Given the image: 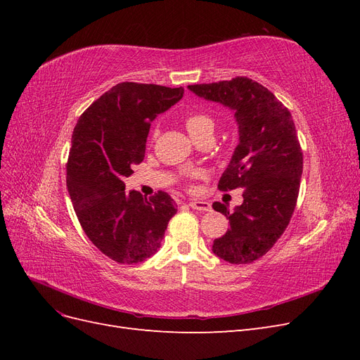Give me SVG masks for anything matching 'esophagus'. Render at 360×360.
<instances>
[{
	"label": "esophagus",
	"mask_w": 360,
	"mask_h": 360,
	"mask_svg": "<svg viewBox=\"0 0 360 360\" xmlns=\"http://www.w3.org/2000/svg\"><path fill=\"white\" fill-rule=\"evenodd\" d=\"M189 205H191V209L200 210V212H210V210H212L210 202H207V201H198V200H195V201H191Z\"/></svg>",
	"instance_id": "obj_1"
}]
</instances>
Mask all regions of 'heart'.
I'll list each match as a JSON object with an SVG mask.
<instances>
[{"label": "heart", "mask_w": 360, "mask_h": 360, "mask_svg": "<svg viewBox=\"0 0 360 360\" xmlns=\"http://www.w3.org/2000/svg\"><path fill=\"white\" fill-rule=\"evenodd\" d=\"M184 126H186L189 135L195 141H201L205 136H213L216 122L209 112L193 111L184 117ZM156 135L158 132L153 134V136Z\"/></svg>", "instance_id": "b5f03b06"}]
</instances>
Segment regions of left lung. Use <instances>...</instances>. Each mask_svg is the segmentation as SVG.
<instances>
[{"label": "left lung", "instance_id": "obj_1", "mask_svg": "<svg viewBox=\"0 0 360 360\" xmlns=\"http://www.w3.org/2000/svg\"><path fill=\"white\" fill-rule=\"evenodd\" d=\"M188 89L234 111L238 146L217 189L243 188V202L231 213L228 205L213 202L230 221V230L213 242V252L231 264L254 263L284 234L296 209L303 171L296 126L288 108L246 76Z\"/></svg>", "mask_w": 360, "mask_h": 360}]
</instances>
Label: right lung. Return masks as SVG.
<instances>
[{"label": "right lung", "instance_id": "add662e5", "mask_svg": "<svg viewBox=\"0 0 360 360\" xmlns=\"http://www.w3.org/2000/svg\"><path fill=\"white\" fill-rule=\"evenodd\" d=\"M183 86L122 82L79 117L66 163L68 189L84 233L120 264L158 252L177 204L159 191L146 198L124 179L146 156L150 124L183 97Z\"/></svg>", "mask_w": 360, "mask_h": 360}]
</instances>
